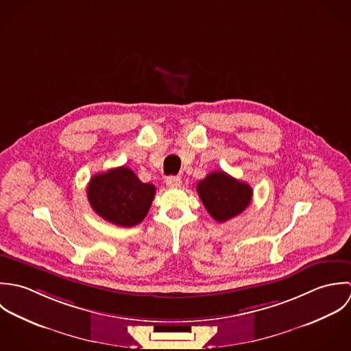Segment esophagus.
<instances>
[{
  "mask_svg": "<svg viewBox=\"0 0 351 351\" xmlns=\"http://www.w3.org/2000/svg\"><path fill=\"white\" fill-rule=\"evenodd\" d=\"M165 183L171 189H178L182 186V178L180 176H168L165 179Z\"/></svg>",
  "mask_w": 351,
  "mask_h": 351,
  "instance_id": "34e87169",
  "label": "esophagus"
}]
</instances>
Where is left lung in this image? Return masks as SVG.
Listing matches in <instances>:
<instances>
[{
    "instance_id": "1",
    "label": "left lung",
    "mask_w": 351,
    "mask_h": 351,
    "mask_svg": "<svg viewBox=\"0 0 351 351\" xmlns=\"http://www.w3.org/2000/svg\"><path fill=\"white\" fill-rule=\"evenodd\" d=\"M206 210L218 222H225L245 210L252 199V189L223 171L210 172L197 184Z\"/></svg>"
}]
</instances>
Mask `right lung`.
Returning <instances> with one entry per match:
<instances>
[{
	"mask_svg": "<svg viewBox=\"0 0 351 351\" xmlns=\"http://www.w3.org/2000/svg\"><path fill=\"white\" fill-rule=\"evenodd\" d=\"M156 187L142 183L128 167H118L90 178L88 201L101 218L118 226L130 228L146 217Z\"/></svg>",
	"mask_w": 351,
	"mask_h": 351,
	"instance_id": "right-lung-1",
	"label": "right lung"
}]
</instances>
